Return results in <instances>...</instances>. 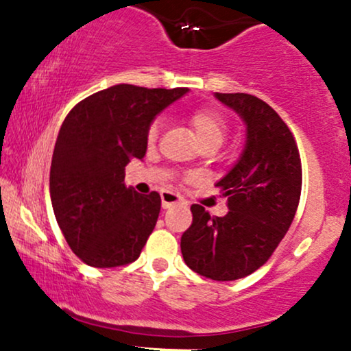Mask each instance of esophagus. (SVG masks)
Masks as SVG:
<instances>
[{"label": "esophagus", "instance_id": "34e87169", "mask_svg": "<svg viewBox=\"0 0 351 351\" xmlns=\"http://www.w3.org/2000/svg\"><path fill=\"white\" fill-rule=\"evenodd\" d=\"M162 204L165 209L175 206V204H184L183 196H180L178 193H173V191H163L162 193Z\"/></svg>", "mask_w": 351, "mask_h": 351}]
</instances>
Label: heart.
<instances>
[{
	"label": "heart",
	"instance_id": "b5f03b06",
	"mask_svg": "<svg viewBox=\"0 0 351 351\" xmlns=\"http://www.w3.org/2000/svg\"><path fill=\"white\" fill-rule=\"evenodd\" d=\"M188 123L191 125V128L195 130L196 138L201 147L203 145H217L219 147L221 143L224 142L228 134V123L226 119L219 114V112L215 110V108H196L195 112L188 115ZM160 128H162V122L160 120H155L150 125L147 132V140L150 143L155 142L158 138Z\"/></svg>",
	"mask_w": 351,
	"mask_h": 351
}]
</instances>
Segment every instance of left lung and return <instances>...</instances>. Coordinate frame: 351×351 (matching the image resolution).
<instances>
[{
    "label": "left lung",
    "instance_id": "obj_1",
    "mask_svg": "<svg viewBox=\"0 0 351 351\" xmlns=\"http://www.w3.org/2000/svg\"><path fill=\"white\" fill-rule=\"evenodd\" d=\"M245 123L237 163L216 183L228 215L211 216L193 204V223L181 236L191 271L213 280L243 279L267 263L291 228L300 199L302 165L295 138L279 114L249 94H219Z\"/></svg>",
    "mask_w": 351,
    "mask_h": 351
}]
</instances>
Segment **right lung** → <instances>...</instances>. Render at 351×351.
I'll use <instances>...</instances> for the list:
<instances>
[{"instance_id":"right-lung-1","label":"right lung","mask_w":351,"mask_h":351,"mask_svg":"<svg viewBox=\"0 0 351 351\" xmlns=\"http://www.w3.org/2000/svg\"><path fill=\"white\" fill-rule=\"evenodd\" d=\"M186 92L119 84L67 114L52 153L49 191L60 231L82 263L108 269L138 259L162 199L156 191L138 195L125 186V167L143 158L153 119Z\"/></svg>"}]
</instances>
